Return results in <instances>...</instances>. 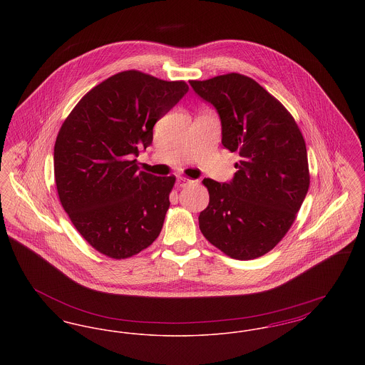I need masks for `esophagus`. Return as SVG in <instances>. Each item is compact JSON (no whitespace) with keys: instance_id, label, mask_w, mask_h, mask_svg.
I'll use <instances>...</instances> for the list:
<instances>
[{"instance_id":"esophagus-1","label":"esophagus","mask_w":365,"mask_h":365,"mask_svg":"<svg viewBox=\"0 0 365 365\" xmlns=\"http://www.w3.org/2000/svg\"><path fill=\"white\" fill-rule=\"evenodd\" d=\"M192 183H194V180L189 179V178H185V176L178 178V186L179 187H186V186H190Z\"/></svg>"}]
</instances>
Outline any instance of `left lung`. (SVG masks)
Here are the masks:
<instances>
[{"mask_svg": "<svg viewBox=\"0 0 365 365\" xmlns=\"http://www.w3.org/2000/svg\"><path fill=\"white\" fill-rule=\"evenodd\" d=\"M190 86L216 108L223 146L241 157L230 183L202 180L209 204L200 230L231 259L261 257L293 226L309 189L304 137L292 113L249 76L231 72Z\"/></svg>", "mask_w": 365, "mask_h": 365, "instance_id": "left-lung-1", "label": "left lung"}]
</instances>
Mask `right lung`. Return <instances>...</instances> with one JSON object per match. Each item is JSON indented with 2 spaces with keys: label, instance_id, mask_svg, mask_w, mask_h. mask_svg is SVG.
Returning <instances> with one entry per match:
<instances>
[{
  "label": "right lung",
  "instance_id": "1",
  "mask_svg": "<svg viewBox=\"0 0 365 365\" xmlns=\"http://www.w3.org/2000/svg\"><path fill=\"white\" fill-rule=\"evenodd\" d=\"M189 90L140 71L105 79L75 105L54 143V180L61 207L97 252L122 260L156 241L170 208L174 175L138 173L140 148Z\"/></svg>",
  "mask_w": 365,
  "mask_h": 365
}]
</instances>
